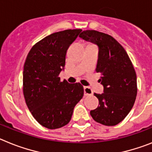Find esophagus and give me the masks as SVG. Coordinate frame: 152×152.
Instances as JSON below:
<instances>
[{
  "mask_svg": "<svg viewBox=\"0 0 152 152\" xmlns=\"http://www.w3.org/2000/svg\"><path fill=\"white\" fill-rule=\"evenodd\" d=\"M92 94V89L88 86H84V95L85 96H89Z\"/></svg>",
  "mask_w": 152,
  "mask_h": 152,
  "instance_id": "esophagus-1",
  "label": "esophagus"
}]
</instances>
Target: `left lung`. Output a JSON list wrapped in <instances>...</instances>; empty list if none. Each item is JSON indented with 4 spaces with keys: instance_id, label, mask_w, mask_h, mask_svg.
<instances>
[{
    "instance_id": "1",
    "label": "left lung",
    "mask_w": 152,
    "mask_h": 152,
    "mask_svg": "<svg viewBox=\"0 0 152 152\" xmlns=\"http://www.w3.org/2000/svg\"><path fill=\"white\" fill-rule=\"evenodd\" d=\"M80 37L99 47L96 71L101 73L99 82L103 85L104 92L94 93L99 105L90 111L91 116L104 125H116L127 116L136 99L137 77L132 63L123 47L109 34L87 30Z\"/></svg>"
}]
</instances>
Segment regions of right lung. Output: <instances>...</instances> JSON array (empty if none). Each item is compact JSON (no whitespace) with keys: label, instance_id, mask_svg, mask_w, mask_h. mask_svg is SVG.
Masks as SVG:
<instances>
[{"label":"right lung","instance_id":"obj_1","mask_svg":"<svg viewBox=\"0 0 152 152\" xmlns=\"http://www.w3.org/2000/svg\"><path fill=\"white\" fill-rule=\"evenodd\" d=\"M81 29L53 33L34 44L25 60L23 92L29 110L37 122L49 129L69 122L75 105L84 94L80 83L60 81L69 47Z\"/></svg>","mask_w":152,"mask_h":152}]
</instances>
